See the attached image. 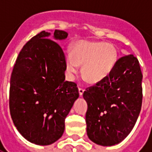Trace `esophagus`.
Wrapping results in <instances>:
<instances>
[{
  "label": "esophagus",
  "mask_w": 152,
  "mask_h": 152,
  "mask_svg": "<svg viewBox=\"0 0 152 152\" xmlns=\"http://www.w3.org/2000/svg\"><path fill=\"white\" fill-rule=\"evenodd\" d=\"M78 90H79L80 96H82L83 93H84V91H85V89H83V88H79V89H78Z\"/></svg>",
  "instance_id": "1"
}]
</instances>
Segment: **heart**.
I'll return each mask as SVG.
<instances>
[{
  "label": "heart",
  "instance_id": "obj_1",
  "mask_svg": "<svg viewBox=\"0 0 152 152\" xmlns=\"http://www.w3.org/2000/svg\"><path fill=\"white\" fill-rule=\"evenodd\" d=\"M117 61V50L112 44L101 41L78 40L72 45V53L65 55L67 75L72 77L81 66V76L94 84L107 76Z\"/></svg>",
  "mask_w": 152,
  "mask_h": 152
}]
</instances>
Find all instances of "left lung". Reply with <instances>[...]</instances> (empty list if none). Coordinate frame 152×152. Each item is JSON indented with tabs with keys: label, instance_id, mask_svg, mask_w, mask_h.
<instances>
[{
	"label": "left lung",
	"instance_id": "1",
	"mask_svg": "<svg viewBox=\"0 0 152 152\" xmlns=\"http://www.w3.org/2000/svg\"><path fill=\"white\" fill-rule=\"evenodd\" d=\"M142 74L133 54L116 61L108 76L86 89L87 135L104 147L120 143L133 129L142 100Z\"/></svg>",
	"mask_w": 152,
	"mask_h": 152
}]
</instances>
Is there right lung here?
Listing matches in <instances>:
<instances>
[{
  "label": "right lung",
  "mask_w": 152,
  "mask_h": 152,
  "mask_svg": "<svg viewBox=\"0 0 152 152\" xmlns=\"http://www.w3.org/2000/svg\"><path fill=\"white\" fill-rule=\"evenodd\" d=\"M42 31L18 54L10 78V111L18 131L30 142L46 146L62 137L65 118L79 97L76 84L65 80V54L54 40L67 32ZM50 39H49L48 38Z\"/></svg>",
  "instance_id": "1"
}]
</instances>
